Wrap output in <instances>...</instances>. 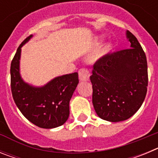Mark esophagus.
Wrapping results in <instances>:
<instances>
[{
	"label": "esophagus",
	"mask_w": 158,
	"mask_h": 158,
	"mask_svg": "<svg viewBox=\"0 0 158 158\" xmlns=\"http://www.w3.org/2000/svg\"><path fill=\"white\" fill-rule=\"evenodd\" d=\"M78 74H79V79H80L81 81H89L90 73H89V69H86V68H81V69H79V71H78Z\"/></svg>",
	"instance_id": "obj_1"
}]
</instances>
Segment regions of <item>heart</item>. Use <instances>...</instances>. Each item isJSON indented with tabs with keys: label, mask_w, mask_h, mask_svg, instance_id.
Returning <instances> with one entry per match:
<instances>
[{
	"label": "heart",
	"mask_w": 158,
	"mask_h": 158,
	"mask_svg": "<svg viewBox=\"0 0 158 158\" xmlns=\"http://www.w3.org/2000/svg\"><path fill=\"white\" fill-rule=\"evenodd\" d=\"M109 49H110V45H109V44H106V45H104V47H103L101 49H100V54H103V53H105L106 51H108Z\"/></svg>",
	"instance_id": "obj_1"
}]
</instances>
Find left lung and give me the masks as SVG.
<instances>
[{
	"label": "left lung",
	"instance_id": "left-lung-1",
	"mask_svg": "<svg viewBox=\"0 0 158 158\" xmlns=\"http://www.w3.org/2000/svg\"><path fill=\"white\" fill-rule=\"evenodd\" d=\"M131 48L107 54L93 65V104L100 118L126 120L140 108L148 86L146 56L137 38L127 31Z\"/></svg>",
	"mask_w": 158,
	"mask_h": 158
}]
</instances>
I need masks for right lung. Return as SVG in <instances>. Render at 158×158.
<instances>
[{
  "label": "right lung",
  "mask_w": 158,
  "mask_h": 158,
  "mask_svg": "<svg viewBox=\"0 0 158 158\" xmlns=\"http://www.w3.org/2000/svg\"><path fill=\"white\" fill-rule=\"evenodd\" d=\"M17 48L11 62V90L16 106L31 123L41 128L51 129L65 123L69 115V100L79 82L77 73L58 77L40 88L25 83L19 75L21 47Z\"/></svg>",
  "instance_id": "add662e5"
}]
</instances>
